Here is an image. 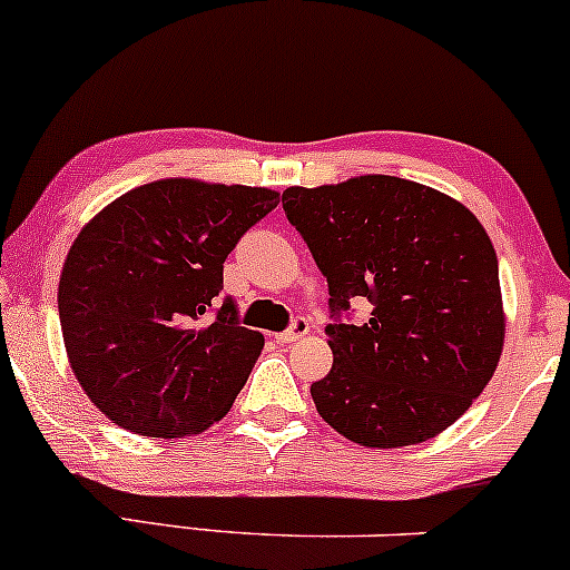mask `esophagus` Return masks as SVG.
I'll list each match as a JSON object with an SVG mask.
<instances>
[{
	"label": "esophagus",
	"mask_w": 570,
	"mask_h": 570,
	"mask_svg": "<svg viewBox=\"0 0 570 570\" xmlns=\"http://www.w3.org/2000/svg\"><path fill=\"white\" fill-rule=\"evenodd\" d=\"M308 330H311L308 318L297 316L295 322H292V327H289V330H284V333L275 335V341H278V343H292V341H299V337H303V335H308Z\"/></svg>",
	"instance_id": "obj_1"
}]
</instances>
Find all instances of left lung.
Segmentation results:
<instances>
[{
	"mask_svg": "<svg viewBox=\"0 0 570 570\" xmlns=\"http://www.w3.org/2000/svg\"><path fill=\"white\" fill-rule=\"evenodd\" d=\"M284 210L330 286L333 367L311 384L324 422L373 449L443 433L503 352L498 256L479 218L395 175L289 186ZM352 298L374 305L367 323L340 322Z\"/></svg>",
	"mask_w": 570,
	"mask_h": 570,
	"instance_id": "obj_1",
	"label": "left lung"
}]
</instances>
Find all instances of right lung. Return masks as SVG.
Masks as SVG:
<instances>
[{
  "label": "right lung",
  "mask_w": 570,
  "mask_h": 570,
  "mask_svg": "<svg viewBox=\"0 0 570 570\" xmlns=\"http://www.w3.org/2000/svg\"><path fill=\"white\" fill-rule=\"evenodd\" d=\"M278 205L265 186L161 178L80 229L59 278L75 379L110 422L148 438L197 435L233 409L265 337L240 327L224 259Z\"/></svg>",
  "instance_id": "add662e5"
}]
</instances>
